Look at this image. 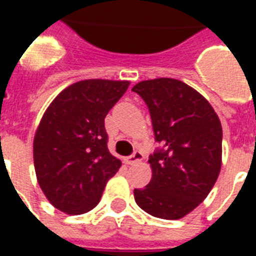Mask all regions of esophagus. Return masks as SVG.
<instances>
[{
    "mask_svg": "<svg viewBox=\"0 0 256 256\" xmlns=\"http://www.w3.org/2000/svg\"><path fill=\"white\" fill-rule=\"evenodd\" d=\"M142 159H144V155H142L140 150H136L133 155L128 156V158L124 159V163H126V164H134V163H138V162H141Z\"/></svg>",
    "mask_w": 256,
    "mask_h": 256,
    "instance_id": "34e87169",
    "label": "esophagus"
}]
</instances>
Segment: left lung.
<instances>
[{
	"label": "left lung",
	"instance_id": "obj_1",
	"mask_svg": "<svg viewBox=\"0 0 256 256\" xmlns=\"http://www.w3.org/2000/svg\"><path fill=\"white\" fill-rule=\"evenodd\" d=\"M133 92L150 114L160 150L150 156V182L134 189L140 208L162 220H181L208 196L222 166V126L198 90L172 78L141 80Z\"/></svg>",
	"mask_w": 256,
	"mask_h": 256
}]
</instances>
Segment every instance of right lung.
Segmentation results:
<instances>
[{"label": "right lung", "instance_id": "1", "mask_svg": "<svg viewBox=\"0 0 256 256\" xmlns=\"http://www.w3.org/2000/svg\"><path fill=\"white\" fill-rule=\"evenodd\" d=\"M128 84L79 80L60 92L42 115L32 144L36 181L49 203L66 214L94 208L122 166L106 148L104 119Z\"/></svg>", "mask_w": 256, "mask_h": 256}]
</instances>
